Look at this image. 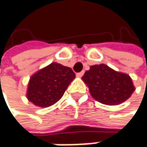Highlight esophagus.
<instances>
[{
    "label": "esophagus",
    "mask_w": 147,
    "mask_h": 147,
    "mask_svg": "<svg viewBox=\"0 0 147 147\" xmlns=\"http://www.w3.org/2000/svg\"><path fill=\"white\" fill-rule=\"evenodd\" d=\"M83 74H84V71H81V72L76 73V76H77V77H82V76H83Z\"/></svg>",
    "instance_id": "34e87169"
}]
</instances>
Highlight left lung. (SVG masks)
I'll list each match as a JSON object with an SVG mask.
<instances>
[{
    "instance_id": "left-lung-1",
    "label": "left lung",
    "mask_w": 147,
    "mask_h": 147,
    "mask_svg": "<svg viewBox=\"0 0 147 147\" xmlns=\"http://www.w3.org/2000/svg\"><path fill=\"white\" fill-rule=\"evenodd\" d=\"M94 99L105 105H118L127 100L134 91L132 79L101 64L90 66L82 76Z\"/></svg>"
}]
</instances>
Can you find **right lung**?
I'll list each match as a JSON object with an SVG mask.
<instances>
[{"label":"right lung","mask_w":147,"mask_h":147,"mask_svg":"<svg viewBox=\"0 0 147 147\" xmlns=\"http://www.w3.org/2000/svg\"><path fill=\"white\" fill-rule=\"evenodd\" d=\"M75 77L70 67L52 63L30 77L26 96L36 106L48 107L61 99Z\"/></svg>","instance_id":"right-lung-1"}]
</instances>
